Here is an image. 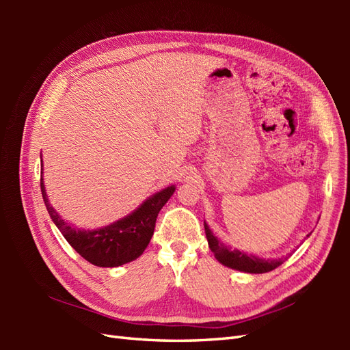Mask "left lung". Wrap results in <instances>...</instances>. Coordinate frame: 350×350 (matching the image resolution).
Here are the masks:
<instances>
[{
  "label": "left lung",
  "instance_id": "left-lung-1",
  "mask_svg": "<svg viewBox=\"0 0 350 350\" xmlns=\"http://www.w3.org/2000/svg\"><path fill=\"white\" fill-rule=\"evenodd\" d=\"M204 232L207 237V243H209V248L213 252L215 258H217L221 265L232 267V269L247 272V273H265V272L273 271L275 267H278L282 262H284L282 258L266 260L239 250H232L213 234V232L206 222H204Z\"/></svg>",
  "mask_w": 350,
  "mask_h": 350
}]
</instances>
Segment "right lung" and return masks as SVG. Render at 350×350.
<instances>
[{
    "label": "right lung",
    "mask_w": 350,
    "mask_h": 350,
    "mask_svg": "<svg viewBox=\"0 0 350 350\" xmlns=\"http://www.w3.org/2000/svg\"><path fill=\"white\" fill-rule=\"evenodd\" d=\"M40 189L51 219L60 230L64 239L70 243V247L94 266L117 267L129 263L143 254L153 236L158 213L170 197L174 194L176 187L171 185L159 192H154L129 215L96 230L77 228L66 222L60 213H57L51 206L43 183V162Z\"/></svg>",
    "instance_id": "right-lung-1"
}]
</instances>
